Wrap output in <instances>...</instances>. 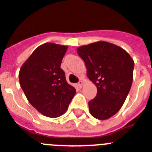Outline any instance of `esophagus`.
<instances>
[{
	"mask_svg": "<svg viewBox=\"0 0 152 152\" xmlns=\"http://www.w3.org/2000/svg\"><path fill=\"white\" fill-rule=\"evenodd\" d=\"M83 86V81H82V80H80L78 83V86L80 88H82Z\"/></svg>",
	"mask_w": 152,
	"mask_h": 152,
	"instance_id": "34e87169",
	"label": "esophagus"
}]
</instances>
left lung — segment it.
I'll use <instances>...</instances> for the list:
<instances>
[{"mask_svg":"<svg viewBox=\"0 0 152 152\" xmlns=\"http://www.w3.org/2000/svg\"><path fill=\"white\" fill-rule=\"evenodd\" d=\"M77 53L97 87L96 97L89 102L90 113L96 119H109L119 111L131 90L134 60L124 49L106 42L79 47Z\"/></svg>","mask_w":152,"mask_h":152,"instance_id":"8db88e82","label":"left lung"}]
</instances>
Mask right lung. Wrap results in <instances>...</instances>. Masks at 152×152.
I'll return each mask as SVG.
<instances>
[{
  "label": "right lung",
  "instance_id": "1",
  "mask_svg": "<svg viewBox=\"0 0 152 152\" xmlns=\"http://www.w3.org/2000/svg\"><path fill=\"white\" fill-rule=\"evenodd\" d=\"M68 47L45 43L32 52L19 71V82L27 99L44 116L62 115L76 94L60 68Z\"/></svg>",
  "mask_w": 152,
  "mask_h": 152
}]
</instances>
